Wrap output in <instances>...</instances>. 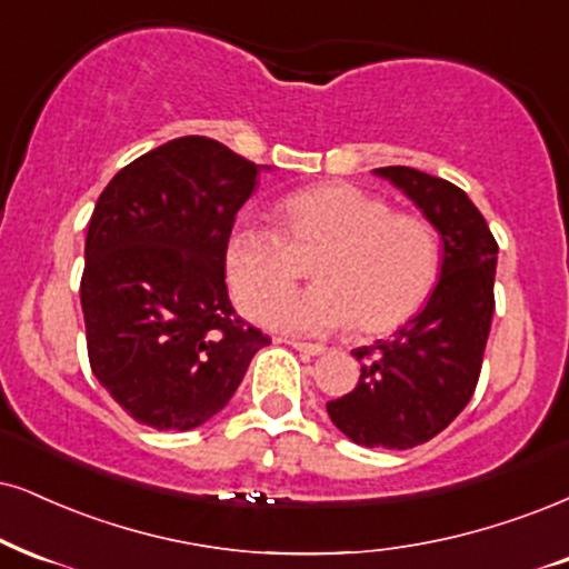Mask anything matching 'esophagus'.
Returning <instances> with one entry per match:
<instances>
[{
	"label": "esophagus",
	"mask_w": 569,
	"mask_h": 569,
	"mask_svg": "<svg viewBox=\"0 0 569 569\" xmlns=\"http://www.w3.org/2000/svg\"><path fill=\"white\" fill-rule=\"evenodd\" d=\"M292 348L300 350L303 356H321L325 353V346H319V342H292Z\"/></svg>",
	"instance_id": "1"
}]
</instances>
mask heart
<instances>
[{"label":"heart","mask_w":569,"mask_h":569,"mask_svg":"<svg viewBox=\"0 0 569 569\" xmlns=\"http://www.w3.org/2000/svg\"><path fill=\"white\" fill-rule=\"evenodd\" d=\"M279 237L240 223L223 244V273L244 317L266 319L295 291L289 253L310 257L320 282L271 315V325L319 335L356 321L363 335L409 325L440 277L438 231L422 216L398 213L380 194L327 181L287 194L277 208ZM287 249L291 251L286 252Z\"/></svg>","instance_id":"heart-1"}]
</instances>
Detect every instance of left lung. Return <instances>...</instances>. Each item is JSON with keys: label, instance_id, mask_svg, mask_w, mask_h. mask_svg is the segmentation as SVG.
Returning a JSON list of instances; mask_svg holds the SVG:
<instances>
[{"label": "left lung", "instance_id": "obj_1", "mask_svg": "<svg viewBox=\"0 0 569 569\" xmlns=\"http://www.w3.org/2000/svg\"><path fill=\"white\" fill-rule=\"evenodd\" d=\"M425 213L443 242L440 279L422 311L390 340L356 348L361 377L329 401L335 427L367 448H413L469 403L493 319L499 244L465 189L406 166L377 168Z\"/></svg>", "mask_w": 569, "mask_h": 569}]
</instances>
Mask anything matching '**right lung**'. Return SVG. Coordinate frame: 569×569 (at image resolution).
I'll return each instance as SVG.
<instances>
[{
	"instance_id": "right-lung-1",
	"label": "right lung",
	"mask_w": 569,
	"mask_h": 569,
	"mask_svg": "<svg viewBox=\"0 0 569 569\" xmlns=\"http://www.w3.org/2000/svg\"><path fill=\"white\" fill-rule=\"evenodd\" d=\"M261 168L216 139L179 137L97 200L81 277L89 363L139 425H206L271 342L237 317L223 279V244Z\"/></svg>"
}]
</instances>
